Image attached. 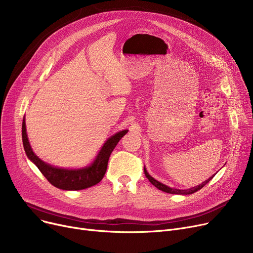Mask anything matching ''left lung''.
Returning a JSON list of instances; mask_svg holds the SVG:
<instances>
[{
	"mask_svg": "<svg viewBox=\"0 0 253 253\" xmlns=\"http://www.w3.org/2000/svg\"><path fill=\"white\" fill-rule=\"evenodd\" d=\"M143 171H144L145 176H147V178L150 180V182H151L152 184H154L157 189L161 190V191H163V192H165V193L176 194V195H190V194H194V193H196L197 191L201 190V189L204 187V185H206L212 178H213V176H214V175H213V176L209 177V178H208L207 180H205L204 182H202V183H200L199 185H197V187H194V188H191V189H188V190H178V189L170 188V187H168V185H166V184H164V183H162V182H160V181L156 180L154 177H152V176L148 173V171H147V169H145V167L143 168Z\"/></svg>",
	"mask_w": 253,
	"mask_h": 253,
	"instance_id": "8db88e82",
	"label": "left lung"
}]
</instances>
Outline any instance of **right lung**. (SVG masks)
<instances>
[{"label":"right lung","mask_w":253,"mask_h":253,"mask_svg":"<svg viewBox=\"0 0 253 253\" xmlns=\"http://www.w3.org/2000/svg\"><path fill=\"white\" fill-rule=\"evenodd\" d=\"M127 132L128 130H123L111 136L103 144L94 162L88 167L80 169H64L53 167L36 156L31 148L28 134H26L24 119L22 122V142L26 156L42 172V174L52 185L65 191H79L95 185L103 178L106 168H108V162L112 152L114 151L119 140Z\"/></svg>","instance_id":"obj_1"}]
</instances>
